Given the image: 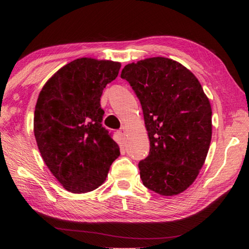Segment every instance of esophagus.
Returning a JSON list of instances; mask_svg holds the SVG:
<instances>
[{
    "mask_svg": "<svg viewBox=\"0 0 249 249\" xmlns=\"http://www.w3.org/2000/svg\"><path fill=\"white\" fill-rule=\"evenodd\" d=\"M125 134H126V128L123 126V127H122V128L119 130V135H120L121 137H124Z\"/></svg>",
    "mask_w": 249,
    "mask_h": 249,
    "instance_id": "esophagus-1",
    "label": "esophagus"
}]
</instances>
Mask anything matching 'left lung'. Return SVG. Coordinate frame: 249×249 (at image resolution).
Returning <instances> with one entry per match:
<instances>
[{"label": "left lung", "mask_w": 249, "mask_h": 249, "mask_svg": "<svg viewBox=\"0 0 249 249\" xmlns=\"http://www.w3.org/2000/svg\"><path fill=\"white\" fill-rule=\"evenodd\" d=\"M140 99L150 142L138 163L142 183L160 196L190 187L203 167L212 138V108L199 80L180 62L146 58L124 67Z\"/></svg>", "instance_id": "1"}]
</instances>
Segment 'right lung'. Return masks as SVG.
Returning a JSON list of instances; mask_svg holds the SVG:
<instances>
[{"instance_id": "add662e5", "label": "right lung", "mask_w": 249, "mask_h": 249, "mask_svg": "<svg viewBox=\"0 0 249 249\" xmlns=\"http://www.w3.org/2000/svg\"><path fill=\"white\" fill-rule=\"evenodd\" d=\"M121 62L78 58L54 72L41 89L34 134L46 166L67 191L99 188L120 156V146L101 122V95Z\"/></svg>"}]
</instances>
